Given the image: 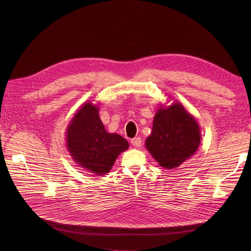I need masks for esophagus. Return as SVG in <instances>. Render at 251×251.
<instances>
[{
  "mask_svg": "<svg viewBox=\"0 0 251 251\" xmlns=\"http://www.w3.org/2000/svg\"><path fill=\"white\" fill-rule=\"evenodd\" d=\"M131 144L133 147H141V138L140 137H134L131 139Z\"/></svg>",
  "mask_w": 251,
  "mask_h": 251,
  "instance_id": "esophagus-1",
  "label": "esophagus"
}]
</instances>
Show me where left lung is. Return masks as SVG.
<instances>
[{"label": "left lung", "instance_id": "obj_1", "mask_svg": "<svg viewBox=\"0 0 251 251\" xmlns=\"http://www.w3.org/2000/svg\"><path fill=\"white\" fill-rule=\"evenodd\" d=\"M201 140V128L194 116L177 100L161 104L155 112L146 148L159 165L173 170L196 152Z\"/></svg>", "mask_w": 251, "mask_h": 251}]
</instances>
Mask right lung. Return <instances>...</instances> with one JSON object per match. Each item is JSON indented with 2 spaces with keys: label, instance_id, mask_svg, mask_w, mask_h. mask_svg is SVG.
<instances>
[{
  "label": "right lung",
  "instance_id": "right-lung-1",
  "mask_svg": "<svg viewBox=\"0 0 251 251\" xmlns=\"http://www.w3.org/2000/svg\"><path fill=\"white\" fill-rule=\"evenodd\" d=\"M99 103L85 101L66 129V147L73 161L94 175H105L117 157L129 148L128 141L109 133L102 124Z\"/></svg>",
  "mask_w": 251,
  "mask_h": 251
}]
</instances>
